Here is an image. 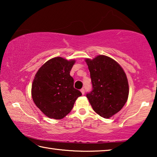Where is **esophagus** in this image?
Returning a JSON list of instances; mask_svg holds the SVG:
<instances>
[{
    "instance_id": "1",
    "label": "esophagus",
    "mask_w": 157,
    "mask_h": 157,
    "mask_svg": "<svg viewBox=\"0 0 157 157\" xmlns=\"http://www.w3.org/2000/svg\"><path fill=\"white\" fill-rule=\"evenodd\" d=\"M80 91H81V92H82V94H84V93H85V90H84V88H82L81 90H80Z\"/></svg>"
}]
</instances>
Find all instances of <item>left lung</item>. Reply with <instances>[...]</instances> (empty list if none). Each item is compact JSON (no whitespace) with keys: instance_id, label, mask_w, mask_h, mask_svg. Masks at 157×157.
<instances>
[{"instance_id":"obj_1","label":"left lung","mask_w":157,"mask_h":157,"mask_svg":"<svg viewBox=\"0 0 157 157\" xmlns=\"http://www.w3.org/2000/svg\"><path fill=\"white\" fill-rule=\"evenodd\" d=\"M92 90L86 94L95 112L109 118L121 111L129 95V85L123 69L111 58L99 55L86 59Z\"/></svg>"}]
</instances>
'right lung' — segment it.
Masks as SVG:
<instances>
[{
	"label": "right lung",
	"instance_id": "add662e5",
	"mask_svg": "<svg viewBox=\"0 0 157 157\" xmlns=\"http://www.w3.org/2000/svg\"><path fill=\"white\" fill-rule=\"evenodd\" d=\"M75 60L55 57L39 69L32 86L36 107L50 118L62 119L72 110L82 93L74 88L70 71Z\"/></svg>",
	"mask_w": 157,
	"mask_h": 157
}]
</instances>
